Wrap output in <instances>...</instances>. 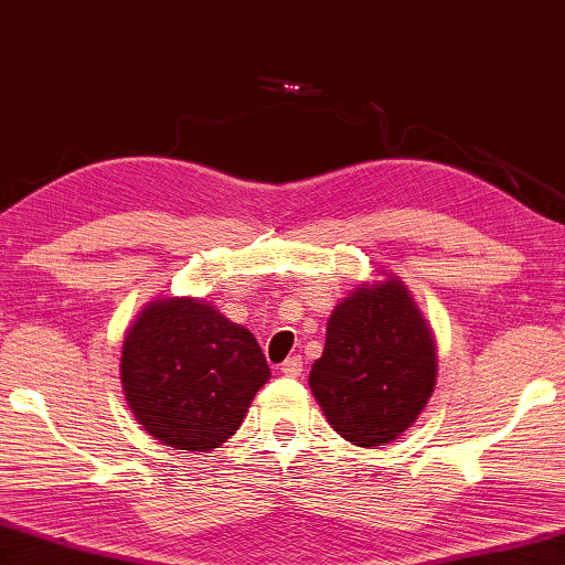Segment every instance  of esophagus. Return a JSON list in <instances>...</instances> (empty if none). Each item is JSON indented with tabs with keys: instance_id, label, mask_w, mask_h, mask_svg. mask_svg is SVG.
Listing matches in <instances>:
<instances>
[{
	"instance_id": "esophagus-1",
	"label": "esophagus",
	"mask_w": 565,
	"mask_h": 565,
	"mask_svg": "<svg viewBox=\"0 0 565 565\" xmlns=\"http://www.w3.org/2000/svg\"><path fill=\"white\" fill-rule=\"evenodd\" d=\"M282 375H288V377H298L300 373H302V358L300 355H292V358H288L282 363Z\"/></svg>"
}]
</instances>
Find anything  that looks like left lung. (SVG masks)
<instances>
[{
  "instance_id": "obj_1",
  "label": "left lung",
  "mask_w": 565,
  "mask_h": 565,
  "mask_svg": "<svg viewBox=\"0 0 565 565\" xmlns=\"http://www.w3.org/2000/svg\"><path fill=\"white\" fill-rule=\"evenodd\" d=\"M310 387L353 446H383L411 428L436 387V345L401 280L363 285L338 305Z\"/></svg>"
}]
</instances>
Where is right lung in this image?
I'll list each match as a JSON object with an SVG mask.
<instances>
[{
    "label": "right lung",
    "instance_id": "1",
    "mask_svg": "<svg viewBox=\"0 0 565 565\" xmlns=\"http://www.w3.org/2000/svg\"><path fill=\"white\" fill-rule=\"evenodd\" d=\"M122 387L142 428L178 450L220 448L270 367L255 335L192 298L150 302L127 330Z\"/></svg>",
    "mask_w": 565,
    "mask_h": 565
}]
</instances>
